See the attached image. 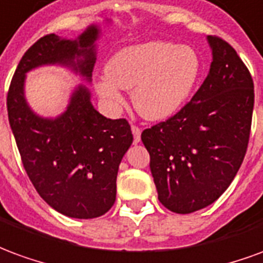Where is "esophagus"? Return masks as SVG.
Instances as JSON below:
<instances>
[{"label":"esophagus","mask_w":263,"mask_h":263,"mask_svg":"<svg viewBox=\"0 0 263 263\" xmlns=\"http://www.w3.org/2000/svg\"><path fill=\"white\" fill-rule=\"evenodd\" d=\"M132 135H134V141H135V143H138L139 141H141V128L137 125H132Z\"/></svg>","instance_id":"esophagus-1"}]
</instances>
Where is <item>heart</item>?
I'll return each mask as SVG.
<instances>
[{"instance_id": "obj_1", "label": "heart", "mask_w": 263, "mask_h": 263, "mask_svg": "<svg viewBox=\"0 0 263 263\" xmlns=\"http://www.w3.org/2000/svg\"><path fill=\"white\" fill-rule=\"evenodd\" d=\"M104 70L105 76L94 80V88L108 107L120 108L121 88L131 90L138 112L149 121H162L176 114L192 96L203 63L190 46L151 41L117 50Z\"/></svg>"}]
</instances>
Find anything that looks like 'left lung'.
<instances>
[{"instance_id":"1","label":"left lung","mask_w":263,"mask_h":263,"mask_svg":"<svg viewBox=\"0 0 263 263\" xmlns=\"http://www.w3.org/2000/svg\"><path fill=\"white\" fill-rule=\"evenodd\" d=\"M213 62L201 87L176 115L142 132L158 198L189 214L226 192L247 154L254 81L231 45L207 36Z\"/></svg>"}]
</instances>
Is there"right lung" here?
I'll use <instances>...</instances> for the list:
<instances>
[{"label": "right lung", "instance_id": "right-lung-1", "mask_svg": "<svg viewBox=\"0 0 263 263\" xmlns=\"http://www.w3.org/2000/svg\"><path fill=\"white\" fill-rule=\"evenodd\" d=\"M100 33L92 24L76 39L41 37L22 56L7 97L9 125L32 184L52 209L83 220L114 205L118 167L134 141L131 126L100 114L84 84L73 90L60 115H37L26 101L25 80L28 71L56 65L90 83Z\"/></svg>", "mask_w": 263, "mask_h": 263}]
</instances>
